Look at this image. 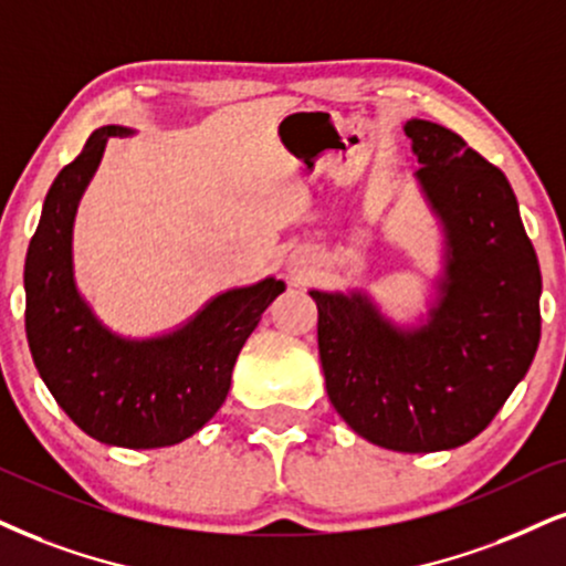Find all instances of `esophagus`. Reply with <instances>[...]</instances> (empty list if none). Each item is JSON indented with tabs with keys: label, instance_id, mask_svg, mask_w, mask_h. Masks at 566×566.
<instances>
[{
	"label": "esophagus",
	"instance_id": "34e87169",
	"mask_svg": "<svg viewBox=\"0 0 566 566\" xmlns=\"http://www.w3.org/2000/svg\"><path fill=\"white\" fill-rule=\"evenodd\" d=\"M291 272H294V275H302V268H298V264H294V268H291Z\"/></svg>",
	"mask_w": 566,
	"mask_h": 566
}]
</instances>
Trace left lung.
Wrapping results in <instances>:
<instances>
[{"instance_id": "1", "label": "left lung", "mask_w": 566, "mask_h": 566, "mask_svg": "<svg viewBox=\"0 0 566 566\" xmlns=\"http://www.w3.org/2000/svg\"><path fill=\"white\" fill-rule=\"evenodd\" d=\"M417 184L441 222L443 272L420 325L399 327L365 291H310L331 403L390 451L457 449L480 436L533 365L541 268L499 167L443 125H403Z\"/></svg>"}]
</instances>
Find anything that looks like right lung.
Here are the masks:
<instances>
[{
	"instance_id": "obj_1",
	"label": "right lung",
	"mask_w": 566,
	"mask_h": 566,
	"mask_svg": "<svg viewBox=\"0 0 566 566\" xmlns=\"http://www.w3.org/2000/svg\"><path fill=\"white\" fill-rule=\"evenodd\" d=\"M130 134L123 125L94 130L49 188L25 256V336L41 380L86 436L163 449L191 438L222 407L239 352L285 283L270 275L222 291L155 338L109 331L75 285L73 222L109 136Z\"/></svg>"
}]
</instances>
